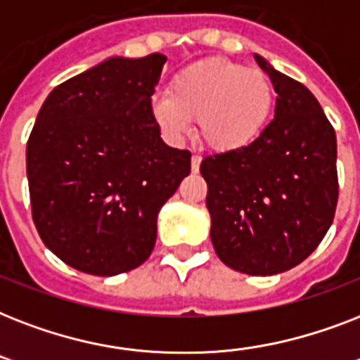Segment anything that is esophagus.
Instances as JSON below:
<instances>
[{"instance_id": "1", "label": "esophagus", "mask_w": 360, "mask_h": 360, "mask_svg": "<svg viewBox=\"0 0 360 360\" xmlns=\"http://www.w3.org/2000/svg\"><path fill=\"white\" fill-rule=\"evenodd\" d=\"M200 164H202V157L200 155H192V172L194 174L200 172Z\"/></svg>"}]
</instances>
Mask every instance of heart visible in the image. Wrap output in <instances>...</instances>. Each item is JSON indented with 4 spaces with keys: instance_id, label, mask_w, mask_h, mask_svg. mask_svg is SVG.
I'll list each match as a JSON object with an SVG mask.
<instances>
[{
    "instance_id": "obj_1",
    "label": "heart",
    "mask_w": 360,
    "mask_h": 360,
    "mask_svg": "<svg viewBox=\"0 0 360 360\" xmlns=\"http://www.w3.org/2000/svg\"><path fill=\"white\" fill-rule=\"evenodd\" d=\"M273 101V82L263 70L214 58L181 69L168 93L153 98V115L172 136L186 132L196 120L198 138L205 146L237 151L262 134Z\"/></svg>"
}]
</instances>
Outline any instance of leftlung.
Returning a JSON list of instances; mask_svg holds the SVG:
<instances>
[{
	"label": "left lung",
	"mask_w": 360,
	"mask_h": 360,
	"mask_svg": "<svg viewBox=\"0 0 360 360\" xmlns=\"http://www.w3.org/2000/svg\"><path fill=\"white\" fill-rule=\"evenodd\" d=\"M276 91L274 120L250 146L211 155L207 183L211 240L228 267L269 276L312 254L338 202L336 134L318 98L256 53Z\"/></svg>",
	"instance_id": "1"
}]
</instances>
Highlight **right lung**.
Instances as JSON below:
<instances>
[{
	"mask_svg": "<svg viewBox=\"0 0 360 360\" xmlns=\"http://www.w3.org/2000/svg\"><path fill=\"white\" fill-rule=\"evenodd\" d=\"M162 53L110 58L59 84L25 151L31 214L42 243L97 276L151 256L158 211L191 174V151L160 138L151 95Z\"/></svg>",
	"mask_w": 360,
	"mask_h": 360,
	"instance_id": "add662e5",
	"label": "right lung"
}]
</instances>
